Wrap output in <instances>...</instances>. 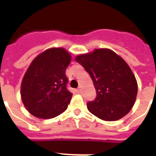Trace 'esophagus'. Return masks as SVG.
I'll return each instance as SVG.
<instances>
[{"label":"esophagus","instance_id":"1","mask_svg":"<svg viewBox=\"0 0 156 156\" xmlns=\"http://www.w3.org/2000/svg\"><path fill=\"white\" fill-rule=\"evenodd\" d=\"M76 91H77V93H81L82 92V89H81V87H78L77 90H76Z\"/></svg>","mask_w":156,"mask_h":156}]
</instances>
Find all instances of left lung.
Masks as SVG:
<instances>
[{"label": "left lung", "mask_w": 156, "mask_h": 156, "mask_svg": "<svg viewBox=\"0 0 156 156\" xmlns=\"http://www.w3.org/2000/svg\"><path fill=\"white\" fill-rule=\"evenodd\" d=\"M75 60L90 74L96 90L95 100L87 104L90 112L108 121L126 116L138 93L136 78L126 61L104 48L79 55Z\"/></svg>", "instance_id": "obj_1"}]
</instances>
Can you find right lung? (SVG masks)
Masks as SVG:
<instances>
[{
    "instance_id": "obj_1",
    "label": "right lung",
    "mask_w": 156,
    "mask_h": 156,
    "mask_svg": "<svg viewBox=\"0 0 156 156\" xmlns=\"http://www.w3.org/2000/svg\"><path fill=\"white\" fill-rule=\"evenodd\" d=\"M71 56L61 48H50L36 56L21 86V97L28 112L38 118L50 119L65 112L72 93L67 89L66 68Z\"/></svg>"
}]
</instances>
